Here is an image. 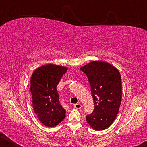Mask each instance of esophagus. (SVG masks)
Wrapping results in <instances>:
<instances>
[{
    "instance_id": "esophagus-1",
    "label": "esophagus",
    "mask_w": 147,
    "mask_h": 147,
    "mask_svg": "<svg viewBox=\"0 0 147 147\" xmlns=\"http://www.w3.org/2000/svg\"><path fill=\"white\" fill-rule=\"evenodd\" d=\"M74 107L76 109H80L82 108V104L80 103H76L74 104Z\"/></svg>"
}]
</instances>
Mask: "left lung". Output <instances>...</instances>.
Here are the masks:
<instances>
[{"instance_id":"left-lung-1","label":"left lung","mask_w":147,"mask_h":147,"mask_svg":"<svg viewBox=\"0 0 147 147\" xmlns=\"http://www.w3.org/2000/svg\"><path fill=\"white\" fill-rule=\"evenodd\" d=\"M80 70L88 77L94 105L86 121L94 130H105L115 119L121 105V74L115 67L100 61L90 62Z\"/></svg>"}]
</instances>
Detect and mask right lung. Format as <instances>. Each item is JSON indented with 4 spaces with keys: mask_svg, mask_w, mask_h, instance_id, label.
I'll return each mask as SVG.
<instances>
[{
    "mask_svg": "<svg viewBox=\"0 0 147 147\" xmlns=\"http://www.w3.org/2000/svg\"><path fill=\"white\" fill-rule=\"evenodd\" d=\"M67 71L65 67L48 64L34 71L30 80V91L35 113L48 127H54L65 117V109L59 101L56 87Z\"/></svg>",
    "mask_w": 147,
    "mask_h": 147,
    "instance_id": "right-lung-1",
    "label": "right lung"
}]
</instances>
